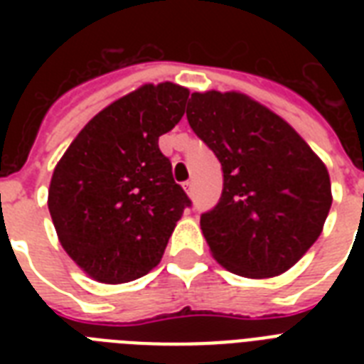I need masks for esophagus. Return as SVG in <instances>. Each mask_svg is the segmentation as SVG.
<instances>
[{"label":"esophagus","mask_w":364,"mask_h":364,"mask_svg":"<svg viewBox=\"0 0 364 364\" xmlns=\"http://www.w3.org/2000/svg\"><path fill=\"white\" fill-rule=\"evenodd\" d=\"M183 187H185V191H187L188 196H193V191H194V188H193V181H187V183H185V185H183Z\"/></svg>","instance_id":"esophagus-1"}]
</instances>
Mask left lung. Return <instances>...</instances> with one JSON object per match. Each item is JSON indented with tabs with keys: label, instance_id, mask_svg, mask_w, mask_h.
I'll use <instances>...</instances> for the list:
<instances>
[{
	"label": "left lung",
	"instance_id": "8db88e82",
	"mask_svg": "<svg viewBox=\"0 0 364 364\" xmlns=\"http://www.w3.org/2000/svg\"><path fill=\"white\" fill-rule=\"evenodd\" d=\"M187 119L223 168L221 198L200 217L211 255L243 277L287 272L319 238L333 204L321 159L245 94L194 92Z\"/></svg>",
	"mask_w": 364,
	"mask_h": 364
}]
</instances>
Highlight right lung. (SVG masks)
Listing matches in <instances>:
<instances>
[{
  "label": "right lung",
  "instance_id": "1",
  "mask_svg": "<svg viewBox=\"0 0 364 364\" xmlns=\"http://www.w3.org/2000/svg\"><path fill=\"white\" fill-rule=\"evenodd\" d=\"M188 90L143 85L88 122L54 168L48 211L65 253L100 283H126L159 264L191 200L159 137L185 113Z\"/></svg>",
  "mask_w": 364,
  "mask_h": 364
}]
</instances>
